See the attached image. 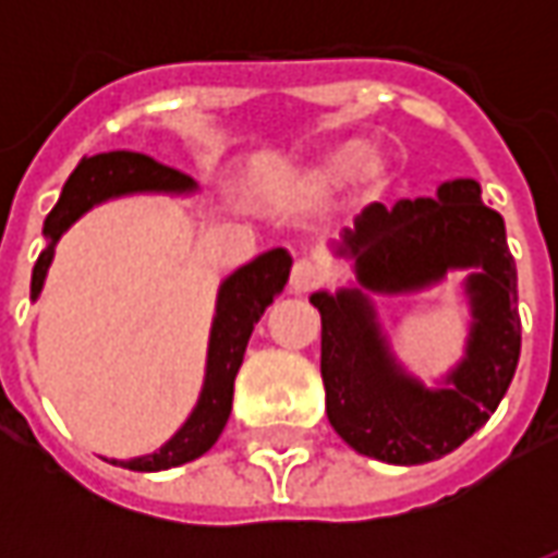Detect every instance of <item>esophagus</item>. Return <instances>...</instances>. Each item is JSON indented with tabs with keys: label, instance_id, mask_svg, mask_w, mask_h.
Masks as SVG:
<instances>
[{
	"label": "esophagus",
	"instance_id": "obj_1",
	"mask_svg": "<svg viewBox=\"0 0 558 558\" xmlns=\"http://www.w3.org/2000/svg\"><path fill=\"white\" fill-rule=\"evenodd\" d=\"M319 283V268L311 263V259H295L290 275L292 292H311Z\"/></svg>",
	"mask_w": 558,
	"mask_h": 558
}]
</instances>
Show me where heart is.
<instances>
[{"label": "heart", "instance_id": "heart-1", "mask_svg": "<svg viewBox=\"0 0 558 558\" xmlns=\"http://www.w3.org/2000/svg\"><path fill=\"white\" fill-rule=\"evenodd\" d=\"M398 155L388 146H371L362 137H347L326 146L295 179V191L307 199H323L347 182L359 184L367 199L386 196L398 179Z\"/></svg>", "mask_w": 558, "mask_h": 558}]
</instances>
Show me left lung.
Returning a JSON list of instances; mask_svg holds the SVG:
<instances>
[{"label": "left lung", "instance_id": "8db88e82", "mask_svg": "<svg viewBox=\"0 0 558 558\" xmlns=\"http://www.w3.org/2000/svg\"><path fill=\"white\" fill-rule=\"evenodd\" d=\"M338 251L355 259L359 287L311 295L323 319L319 371L331 427L359 454L395 466L451 454L496 412L520 359L517 266L502 215L481 203L478 182L454 179L436 199L367 206ZM451 267L473 268L468 359L448 389H427L390 359L366 292L423 289Z\"/></svg>", "mask_w": 558, "mask_h": 558}]
</instances>
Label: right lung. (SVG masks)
<instances>
[{
	"instance_id": "1",
	"label": "right lung",
	"mask_w": 558,
	"mask_h": 558,
	"mask_svg": "<svg viewBox=\"0 0 558 558\" xmlns=\"http://www.w3.org/2000/svg\"><path fill=\"white\" fill-rule=\"evenodd\" d=\"M137 191L187 194L194 191V179L140 151H104V155L80 160L77 170L68 175L59 203L44 220V235L50 239V244L44 247L32 268V299H38L41 292L59 235L95 203L110 199V196L137 194ZM290 268L292 256L283 247H275L268 254L256 256L254 263H247L239 271H232L230 278L220 283L218 311H215L211 338H208L206 383H203L196 410L160 451L134 457V460H113L116 466L134 469V472H160V469L182 466L187 460L203 457L218 442L230 418L232 383L242 367L251 331L259 323V316L266 314L268 304L275 302V295L287 287Z\"/></svg>"
}]
</instances>
